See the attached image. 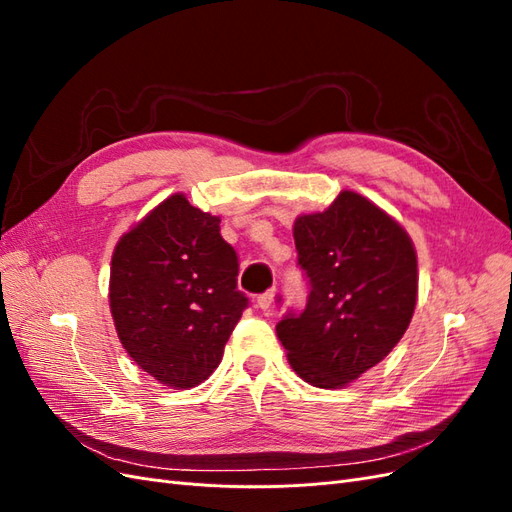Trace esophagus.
Instances as JSON below:
<instances>
[{
    "mask_svg": "<svg viewBox=\"0 0 512 512\" xmlns=\"http://www.w3.org/2000/svg\"><path fill=\"white\" fill-rule=\"evenodd\" d=\"M273 297H275V288H271V290H267V292H262L260 297L256 299V305L262 309V312H269V307H271V303H273Z\"/></svg>",
    "mask_w": 512,
    "mask_h": 512,
    "instance_id": "1",
    "label": "esophagus"
}]
</instances>
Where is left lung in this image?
Here are the masks:
<instances>
[{
    "label": "left lung",
    "mask_w": 512,
    "mask_h": 512,
    "mask_svg": "<svg viewBox=\"0 0 512 512\" xmlns=\"http://www.w3.org/2000/svg\"><path fill=\"white\" fill-rule=\"evenodd\" d=\"M303 312L277 322L297 374L337 389L378 365L404 337L416 305V252L406 230L356 192L294 222Z\"/></svg>",
    "instance_id": "obj_1"
}]
</instances>
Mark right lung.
Here are the masks:
<instances>
[{"label": "right lung", "instance_id": "right-lung-1", "mask_svg": "<svg viewBox=\"0 0 512 512\" xmlns=\"http://www.w3.org/2000/svg\"><path fill=\"white\" fill-rule=\"evenodd\" d=\"M220 218L166 198L123 235L111 262V314L123 348L158 382L192 389L220 365L250 299Z\"/></svg>", "mask_w": 512, "mask_h": 512}]
</instances>
